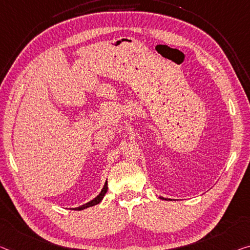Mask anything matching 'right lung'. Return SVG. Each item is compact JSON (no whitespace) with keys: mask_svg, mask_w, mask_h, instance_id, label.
I'll use <instances>...</instances> for the list:
<instances>
[{"mask_svg":"<svg viewBox=\"0 0 250 250\" xmlns=\"http://www.w3.org/2000/svg\"><path fill=\"white\" fill-rule=\"evenodd\" d=\"M107 189H108V188H107V182H106L105 186H104V188H103V190H102L101 193H99V194L97 195V197H96V198L94 199V200L89 201L88 203H86V205L80 206V207H78V208H75L74 210H83V209H86V208H89V207H93V206H95V205H98V203L103 200L104 195L106 194Z\"/></svg>","mask_w":250,"mask_h":250,"instance_id":"add662e5","label":"right lung"}]
</instances>
